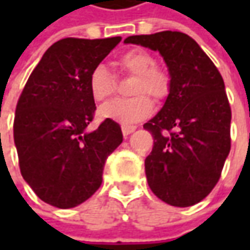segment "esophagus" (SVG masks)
Masks as SVG:
<instances>
[{"instance_id":"34e87169","label":"esophagus","mask_w":250,"mask_h":250,"mask_svg":"<svg viewBox=\"0 0 250 250\" xmlns=\"http://www.w3.org/2000/svg\"><path fill=\"white\" fill-rule=\"evenodd\" d=\"M135 126H128V125H124L122 126V133H124V136H128V135H130L132 132H135Z\"/></svg>"}]
</instances>
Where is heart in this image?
I'll return each instance as SVG.
<instances>
[{"label":"heart","instance_id":"heart-1","mask_svg":"<svg viewBox=\"0 0 250 250\" xmlns=\"http://www.w3.org/2000/svg\"><path fill=\"white\" fill-rule=\"evenodd\" d=\"M117 65L124 72L135 76L130 89L135 97L125 100L118 99L104 104L100 108L101 117L124 125L149 118L153 112V103L147 96L157 101L167 97L171 89L169 73L164 68L157 66L154 55L143 48H130L121 54ZM89 90L93 100L97 103L105 101L114 94L115 82L105 66L99 65L91 71Z\"/></svg>","mask_w":250,"mask_h":250}]
</instances>
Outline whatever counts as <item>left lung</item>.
<instances>
[{
    "instance_id": "obj_1",
    "label": "left lung",
    "mask_w": 250,
    "mask_h": 250,
    "mask_svg": "<svg viewBox=\"0 0 250 250\" xmlns=\"http://www.w3.org/2000/svg\"><path fill=\"white\" fill-rule=\"evenodd\" d=\"M125 43L160 51L171 76L163 108L143 125L154 139L145 160L150 189L167 205L193 206L216 187L231 150V107L223 76L185 33L130 36Z\"/></svg>"
}]
</instances>
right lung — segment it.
I'll list each match as a JSON object with an SVG mask.
<instances>
[{
    "label": "right lung",
    "mask_w": 250,
    "mask_h": 250,
    "mask_svg": "<svg viewBox=\"0 0 250 250\" xmlns=\"http://www.w3.org/2000/svg\"><path fill=\"white\" fill-rule=\"evenodd\" d=\"M120 42L66 37L54 43L21 93L14 121L21 174L51 206L71 208L94 195L105 160L122 143L120 125L108 118L86 132L96 111L90 73Z\"/></svg>",
    "instance_id": "obj_1"
}]
</instances>
